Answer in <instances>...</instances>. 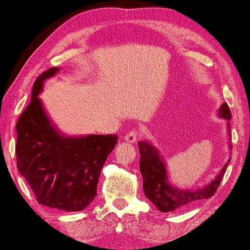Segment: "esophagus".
Here are the masks:
<instances>
[{"label": "esophagus", "instance_id": "34e87169", "mask_svg": "<svg viewBox=\"0 0 250 250\" xmlns=\"http://www.w3.org/2000/svg\"><path fill=\"white\" fill-rule=\"evenodd\" d=\"M125 141L126 142H129V143H134L136 140H138V132L136 131H134V129H133V131H131V132H128L127 134L125 135Z\"/></svg>", "mask_w": 250, "mask_h": 250}]
</instances>
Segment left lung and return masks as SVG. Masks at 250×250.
<instances>
[{
    "instance_id": "obj_1",
    "label": "left lung",
    "mask_w": 250,
    "mask_h": 250,
    "mask_svg": "<svg viewBox=\"0 0 250 250\" xmlns=\"http://www.w3.org/2000/svg\"><path fill=\"white\" fill-rule=\"evenodd\" d=\"M218 116L230 121L232 116L228 104L221 105V108L218 109ZM228 129L230 131V123H228ZM138 145L140 151V170L143 177V191L146 197L152 204H155L160 211L165 213L181 209L198 200L210 198L216 192L231 160L229 159V162L221 169L220 174L208 186L198 188L196 190H182L168 183L165 162L159 155L158 150L146 141H140ZM230 149H232L231 145Z\"/></svg>"
}]
</instances>
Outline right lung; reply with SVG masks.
Here are the masks:
<instances>
[{"instance_id": "add662e5", "label": "right lung", "mask_w": 250, "mask_h": 250, "mask_svg": "<svg viewBox=\"0 0 250 250\" xmlns=\"http://www.w3.org/2000/svg\"><path fill=\"white\" fill-rule=\"evenodd\" d=\"M59 71L50 68L34 82L32 101L17 122V167L39 204L67 211L86 208L97 196L102 167L118 135L70 138L60 134L44 110L39 94Z\"/></svg>"}]
</instances>
